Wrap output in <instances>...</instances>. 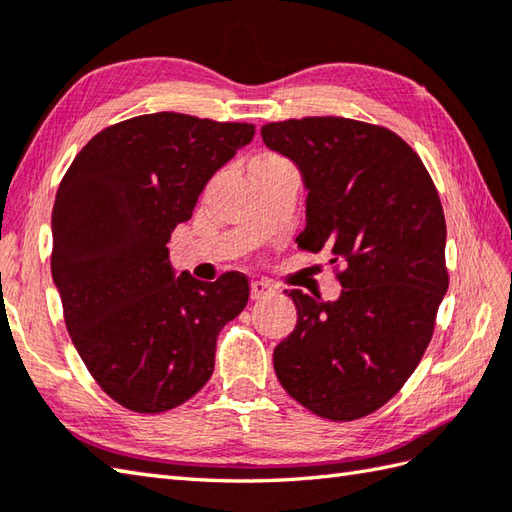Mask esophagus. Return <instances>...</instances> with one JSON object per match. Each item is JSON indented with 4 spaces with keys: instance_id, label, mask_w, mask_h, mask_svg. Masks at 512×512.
Returning a JSON list of instances; mask_svg holds the SVG:
<instances>
[{
    "instance_id": "esophagus-1",
    "label": "esophagus",
    "mask_w": 512,
    "mask_h": 512,
    "mask_svg": "<svg viewBox=\"0 0 512 512\" xmlns=\"http://www.w3.org/2000/svg\"><path fill=\"white\" fill-rule=\"evenodd\" d=\"M275 288L268 284V281H253V284H250V299H255V301H259V299H264V297H268L270 292H273Z\"/></svg>"
}]
</instances>
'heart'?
I'll list each match as a JSON object with an SVG mask.
<instances>
[{"instance_id":"obj_1","label":"heart","mask_w":512,"mask_h":512,"mask_svg":"<svg viewBox=\"0 0 512 512\" xmlns=\"http://www.w3.org/2000/svg\"><path fill=\"white\" fill-rule=\"evenodd\" d=\"M277 160H281V158H277V156H262V158H257L253 165H266V162H277Z\"/></svg>"}]
</instances>
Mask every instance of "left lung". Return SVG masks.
Instances as JSON below:
<instances>
[{"label": "left lung", "mask_w": 512, "mask_h": 512, "mask_svg": "<svg viewBox=\"0 0 512 512\" xmlns=\"http://www.w3.org/2000/svg\"><path fill=\"white\" fill-rule=\"evenodd\" d=\"M262 138L308 189L299 248L330 250L343 286L336 301L286 290L297 325L275 347L277 378L317 416L358 420L398 394L436 328L449 288L440 195L387 127L308 116L268 123Z\"/></svg>", "instance_id": "1"}]
</instances>
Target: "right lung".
Wrapping results in <instances>:
<instances>
[{"label": "right lung", "mask_w": 512, "mask_h": 512, "mask_svg": "<svg viewBox=\"0 0 512 512\" xmlns=\"http://www.w3.org/2000/svg\"><path fill=\"white\" fill-rule=\"evenodd\" d=\"M255 127L178 112L134 116L85 145L52 209V279L76 352L125 409L162 413L206 385L217 334L246 308L242 273L173 277V228Z\"/></svg>", "instance_id": "add662e5"}]
</instances>
